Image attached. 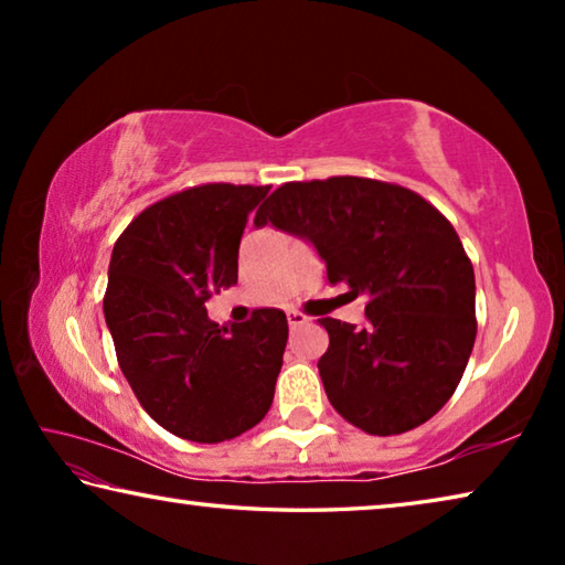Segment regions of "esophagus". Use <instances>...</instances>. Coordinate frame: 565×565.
I'll return each mask as SVG.
<instances>
[{"label": "esophagus", "instance_id": "34e87169", "mask_svg": "<svg viewBox=\"0 0 565 565\" xmlns=\"http://www.w3.org/2000/svg\"><path fill=\"white\" fill-rule=\"evenodd\" d=\"M311 319L306 317V313H301V311H289V327L291 329H296V327H303V323H309Z\"/></svg>", "mask_w": 565, "mask_h": 565}]
</instances>
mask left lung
<instances>
[{"label": "left lung", "instance_id": "left-lung-1", "mask_svg": "<svg viewBox=\"0 0 565 565\" xmlns=\"http://www.w3.org/2000/svg\"><path fill=\"white\" fill-rule=\"evenodd\" d=\"M254 224L309 238L331 284L366 294L363 327L319 319L331 406L371 436L406 434L438 414L476 341L473 266L451 222L406 186L329 177L281 184Z\"/></svg>", "mask_w": 565, "mask_h": 565}]
</instances>
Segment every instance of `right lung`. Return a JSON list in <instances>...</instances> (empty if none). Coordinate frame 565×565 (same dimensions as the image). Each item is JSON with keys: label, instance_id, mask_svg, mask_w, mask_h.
Instances as JSON below:
<instances>
[{"label": "right lung", "instance_id": "obj_1", "mask_svg": "<svg viewBox=\"0 0 565 565\" xmlns=\"http://www.w3.org/2000/svg\"><path fill=\"white\" fill-rule=\"evenodd\" d=\"M269 186L199 184L147 206L117 238L104 317L141 408L179 438L218 444L266 416L284 363L281 309L218 327L206 301L238 279L248 212Z\"/></svg>", "mask_w": 565, "mask_h": 565}]
</instances>
